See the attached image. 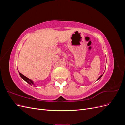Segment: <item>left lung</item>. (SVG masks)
Returning a JSON list of instances; mask_svg holds the SVG:
<instances>
[{
    "instance_id": "left-lung-1",
    "label": "left lung",
    "mask_w": 125,
    "mask_h": 125,
    "mask_svg": "<svg viewBox=\"0 0 125 125\" xmlns=\"http://www.w3.org/2000/svg\"><path fill=\"white\" fill-rule=\"evenodd\" d=\"M102 75H103V74H102V75H100V77H99V78H98V79H97V80H99V79H100V78H101L102 77Z\"/></svg>"
}]
</instances>
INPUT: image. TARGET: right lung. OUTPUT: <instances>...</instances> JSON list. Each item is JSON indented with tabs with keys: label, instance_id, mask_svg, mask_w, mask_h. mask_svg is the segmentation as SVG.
<instances>
[{
	"label": "right lung",
	"instance_id": "1",
	"mask_svg": "<svg viewBox=\"0 0 125 125\" xmlns=\"http://www.w3.org/2000/svg\"><path fill=\"white\" fill-rule=\"evenodd\" d=\"M19 74H20V77H21L22 79H23L24 81H25L26 82L28 83H29V84H30L31 85H34V84L33 82L31 80H30V79H29L27 77H26L25 76H24V75H23L22 73H19Z\"/></svg>",
	"mask_w": 125,
	"mask_h": 125
}]
</instances>
